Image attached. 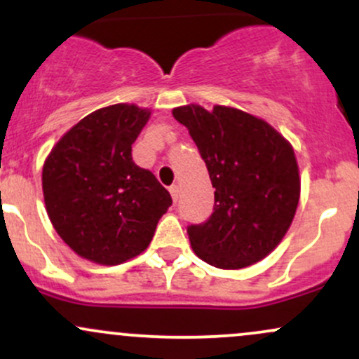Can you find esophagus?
Returning <instances> with one entry per match:
<instances>
[{
	"label": "esophagus",
	"instance_id": "34e87169",
	"mask_svg": "<svg viewBox=\"0 0 359 359\" xmlns=\"http://www.w3.org/2000/svg\"><path fill=\"white\" fill-rule=\"evenodd\" d=\"M168 191H170V196H172V199L175 201H179V196H180V189H179V185H172L170 189H168Z\"/></svg>",
	"mask_w": 359,
	"mask_h": 359
}]
</instances>
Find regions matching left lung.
Returning a JSON list of instances; mask_svg holds the SVG:
<instances>
[{
	"instance_id": "1",
	"label": "left lung",
	"mask_w": 359,
	"mask_h": 359,
	"mask_svg": "<svg viewBox=\"0 0 359 359\" xmlns=\"http://www.w3.org/2000/svg\"><path fill=\"white\" fill-rule=\"evenodd\" d=\"M208 167L214 211L187 228L194 253L222 270H240L270 255L294 221L300 197L294 148L262 118L228 106H180Z\"/></svg>"
}]
</instances>
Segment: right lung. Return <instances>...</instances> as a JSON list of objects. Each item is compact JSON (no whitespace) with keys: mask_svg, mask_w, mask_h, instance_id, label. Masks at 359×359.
<instances>
[{"mask_svg":"<svg viewBox=\"0 0 359 359\" xmlns=\"http://www.w3.org/2000/svg\"><path fill=\"white\" fill-rule=\"evenodd\" d=\"M150 109L113 104L82 118L48 154L42 170L47 214L72 251L119 265L150 245L170 194L131 158Z\"/></svg>","mask_w":359,"mask_h":359,"instance_id":"1","label":"right lung"}]
</instances>
